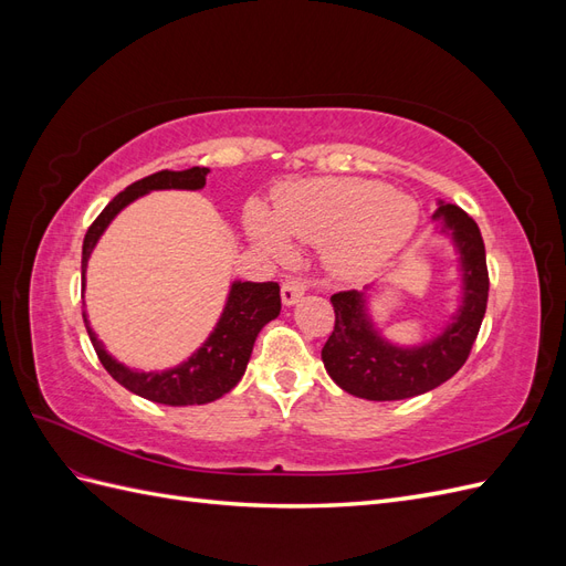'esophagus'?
Returning <instances> with one entry per match:
<instances>
[{"label": "esophagus", "mask_w": 566, "mask_h": 566, "mask_svg": "<svg viewBox=\"0 0 566 566\" xmlns=\"http://www.w3.org/2000/svg\"><path fill=\"white\" fill-rule=\"evenodd\" d=\"M304 290H306V281H304L302 276H290V279L283 283V287H281V300H283V304H285V306L297 304L300 297L304 295Z\"/></svg>", "instance_id": "esophagus-1"}]
</instances>
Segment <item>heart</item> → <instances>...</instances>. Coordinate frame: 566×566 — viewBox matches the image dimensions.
Wrapping results in <instances>:
<instances>
[{
    "label": "heart",
    "mask_w": 566,
    "mask_h": 566,
    "mask_svg": "<svg viewBox=\"0 0 566 566\" xmlns=\"http://www.w3.org/2000/svg\"><path fill=\"white\" fill-rule=\"evenodd\" d=\"M420 219L418 202L375 179L339 177L285 186L276 193V219L254 208L252 238L273 256H287L285 232L325 245L328 266L342 279L366 276L399 252Z\"/></svg>",
    "instance_id": "b5f03b06"
}]
</instances>
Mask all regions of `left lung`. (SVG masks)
Wrapping results in <instances>:
<instances>
[{
    "mask_svg": "<svg viewBox=\"0 0 566 566\" xmlns=\"http://www.w3.org/2000/svg\"><path fill=\"white\" fill-rule=\"evenodd\" d=\"M434 219L453 235L462 269V304L451 325L422 347H394L385 342L366 314L356 290L335 293V328L321 358L331 378L354 397L368 401H399L418 397L447 382L472 352L486 314L489 269L482 233L458 205H439Z\"/></svg>",
    "mask_w": 566,
    "mask_h": 566,
    "instance_id": "8db88e82",
    "label": "left lung"
}]
</instances>
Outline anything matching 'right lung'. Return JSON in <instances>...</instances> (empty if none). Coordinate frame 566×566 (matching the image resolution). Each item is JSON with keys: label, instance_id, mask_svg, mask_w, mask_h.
Returning a JSON list of instances; mask_svg holds the SVG:
<instances>
[{"label": "right lung", "instance_id": "obj_1", "mask_svg": "<svg viewBox=\"0 0 566 566\" xmlns=\"http://www.w3.org/2000/svg\"><path fill=\"white\" fill-rule=\"evenodd\" d=\"M208 167H191L184 172H172V169H163L150 177H144L127 186L123 193H117L106 208L101 212L94 224L87 229L82 243V279L87 271L90 254L106 231V227L113 221V217L127 208V205L136 198L146 196L148 191H160V188H186V191H198L205 186V177H208ZM281 314V287L279 283H241L235 281L231 285V293L221 314L217 328L208 337V342L184 361L177 368H169L163 373H139L132 370L123 364H117L115 358L104 349L94 331L87 323V314H84V325L92 345L96 349L98 361L111 373V378L117 380L125 389L139 394V397L165 403V406H200L210 403L219 397H224L231 391L238 380L243 378L248 368L250 354L254 347V339L260 335L264 325Z\"/></svg>", "mask_w": 566, "mask_h": 566}]
</instances>
